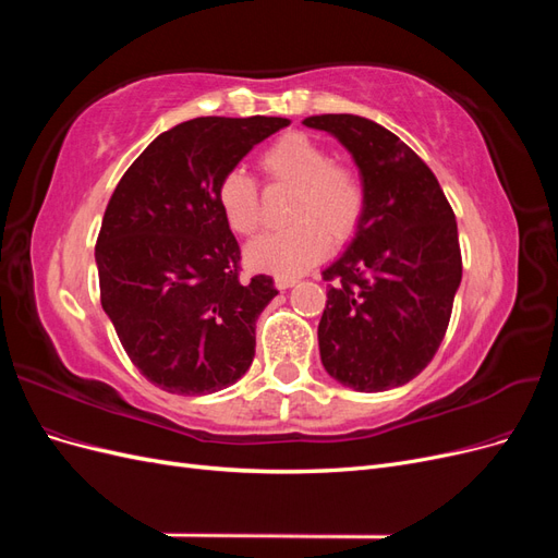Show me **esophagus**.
<instances>
[{"mask_svg": "<svg viewBox=\"0 0 558 558\" xmlns=\"http://www.w3.org/2000/svg\"><path fill=\"white\" fill-rule=\"evenodd\" d=\"M298 283V279L295 277H277L275 279V286L279 291H286V289H291V286H295Z\"/></svg>", "mask_w": 558, "mask_h": 558, "instance_id": "obj_1", "label": "esophagus"}]
</instances>
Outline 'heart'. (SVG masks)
Returning a JSON list of instances; mask_svg holds the SVG:
<instances>
[{
	"mask_svg": "<svg viewBox=\"0 0 558 558\" xmlns=\"http://www.w3.org/2000/svg\"><path fill=\"white\" fill-rule=\"evenodd\" d=\"M260 167L269 179L293 185V223L253 240L246 246V263L260 272L298 277L326 256L328 234L340 242L356 230L365 202L361 177L349 165L332 162L324 144L300 132L269 144L260 154ZM216 199L232 232H256L258 189L246 172L232 170L218 181Z\"/></svg>",
	"mask_w": 558,
	"mask_h": 558,
	"instance_id": "1",
	"label": "heart"
}]
</instances>
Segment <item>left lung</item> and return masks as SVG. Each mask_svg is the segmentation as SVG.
I'll return each mask as SVG.
<instances>
[{"label":"left lung","instance_id":"left-lung-1","mask_svg":"<svg viewBox=\"0 0 558 558\" xmlns=\"http://www.w3.org/2000/svg\"><path fill=\"white\" fill-rule=\"evenodd\" d=\"M356 162L363 214L344 253L324 269L318 320L326 373L361 393L412 381L440 347L461 286L456 216L428 165L384 125L353 113L305 118Z\"/></svg>","mask_w":558,"mask_h":558}]
</instances>
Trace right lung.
Wrapping results in <instances>:
<instances>
[{"instance_id": "add662e5", "label": "right lung", "mask_w": 558, "mask_h": 558, "mask_svg": "<svg viewBox=\"0 0 558 558\" xmlns=\"http://www.w3.org/2000/svg\"><path fill=\"white\" fill-rule=\"evenodd\" d=\"M289 118H193L134 160L105 211L95 263L102 307L134 367L167 393L207 396L246 375L256 320L279 291L240 279V244L216 189Z\"/></svg>"}]
</instances>
